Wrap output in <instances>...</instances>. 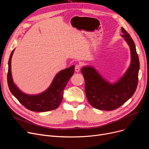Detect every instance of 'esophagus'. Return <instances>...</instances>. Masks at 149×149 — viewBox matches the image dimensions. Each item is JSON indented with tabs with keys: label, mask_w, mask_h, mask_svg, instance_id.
<instances>
[{
	"label": "esophagus",
	"mask_w": 149,
	"mask_h": 149,
	"mask_svg": "<svg viewBox=\"0 0 149 149\" xmlns=\"http://www.w3.org/2000/svg\"><path fill=\"white\" fill-rule=\"evenodd\" d=\"M80 68H81V66L80 65H76L75 66V70L76 72H79L80 70Z\"/></svg>",
	"instance_id": "esophagus-1"
}]
</instances>
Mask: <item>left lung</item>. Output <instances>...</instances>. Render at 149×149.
<instances>
[{
	"mask_svg": "<svg viewBox=\"0 0 149 149\" xmlns=\"http://www.w3.org/2000/svg\"><path fill=\"white\" fill-rule=\"evenodd\" d=\"M121 31V36L130 47L131 62L126 73L118 81L109 83L91 66H84L81 69L87 99L92 107L100 110L113 111L120 107L132 97L137 88L139 61L135 45L123 28Z\"/></svg>",
	"mask_w": 149,
	"mask_h": 149,
	"instance_id": "left-lung-1",
	"label": "left lung"
}]
</instances>
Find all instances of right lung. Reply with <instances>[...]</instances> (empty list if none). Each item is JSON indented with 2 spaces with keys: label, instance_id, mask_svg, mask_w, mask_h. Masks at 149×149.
<instances>
[{
  "label": "right lung",
  "instance_id": "1",
  "mask_svg": "<svg viewBox=\"0 0 149 149\" xmlns=\"http://www.w3.org/2000/svg\"><path fill=\"white\" fill-rule=\"evenodd\" d=\"M15 49L11 53L8 61L7 82L12 94L28 110L34 112H46L57 109L63 97V90L70 78L74 73V66L60 71L54 79L50 86L38 95H28L22 92L14 83L11 75V58Z\"/></svg>",
  "mask_w": 149,
  "mask_h": 149
}]
</instances>
